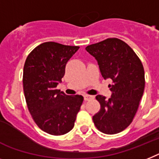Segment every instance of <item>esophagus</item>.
<instances>
[{
    "mask_svg": "<svg viewBox=\"0 0 159 159\" xmlns=\"http://www.w3.org/2000/svg\"><path fill=\"white\" fill-rule=\"evenodd\" d=\"M93 96H90V95H85L84 97V101H90L92 100V99H93Z\"/></svg>",
    "mask_w": 159,
    "mask_h": 159,
    "instance_id": "esophagus-1",
    "label": "esophagus"
}]
</instances>
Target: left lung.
<instances>
[{"mask_svg": "<svg viewBox=\"0 0 159 159\" xmlns=\"http://www.w3.org/2000/svg\"><path fill=\"white\" fill-rule=\"evenodd\" d=\"M85 49L98 61L102 77L112 80L109 85L111 98L96 97L101 109L93 117V123L103 133H119L131 124L142 98L145 83L143 65L132 48L118 38H108Z\"/></svg>", "mask_w": 159, "mask_h": 159, "instance_id": "8db88e82", "label": "left lung"}]
</instances>
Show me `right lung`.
Wrapping results in <instances>:
<instances>
[{
  "label": "right lung",
  "mask_w": 159,
  "mask_h": 159,
  "mask_svg": "<svg viewBox=\"0 0 159 159\" xmlns=\"http://www.w3.org/2000/svg\"><path fill=\"white\" fill-rule=\"evenodd\" d=\"M80 47L44 42L27 56L23 67V91L27 108L42 131L53 136L73 128L84 101L81 95L68 96L57 89L67 61Z\"/></svg>",
  "instance_id": "1"
}]
</instances>
